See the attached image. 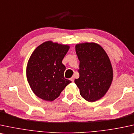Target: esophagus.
I'll return each mask as SVG.
<instances>
[{
  "instance_id": "1",
  "label": "esophagus",
  "mask_w": 134,
  "mask_h": 134,
  "mask_svg": "<svg viewBox=\"0 0 134 134\" xmlns=\"http://www.w3.org/2000/svg\"><path fill=\"white\" fill-rule=\"evenodd\" d=\"M70 80L72 81V82H74V77H72V78H70Z\"/></svg>"
}]
</instances>
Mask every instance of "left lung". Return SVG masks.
Returning a JSON list of instances; mask_svg holds the SVG:
<instances>
[{
  "mask_svg": "<svg viewBox=\"0 0 134 134\" xmlns=\"http://www.w3.org/2000/svg\"><path fill=\"white\" fill-rule=\"evenodd\" d=\"M80 61V77L75 83L80 95L90 102L99 99L106 94L113 81V72L107 54L101 46L85 43L75 46Z\"/></svg>",
  "mask_w": 134,
  "mask_h": 134,
  "instance_id": "8db88e82",
  "label": "left lung"
}]
</instances>
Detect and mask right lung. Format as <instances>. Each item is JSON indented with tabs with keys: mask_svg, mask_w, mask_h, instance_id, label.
<instances>
[{
	"mask_svg": "<svg viewBox=\"0 0 134 134\" xmlns=\"http://www.w3.org/2000/svg\"><path fill=\"white\" fill-rule=\"evenodd\" d=\"M69 49L67 45L46 41L34 51L28 60L26 77L32 91L43 100L52 101L71 81L64 78L62 63Z\"/></svg>",
	"mask_w": 134,
	"mask_h": 134,
	"instance_id": "right-lung-1",
	"label": "right lung"
}]
</instances>
